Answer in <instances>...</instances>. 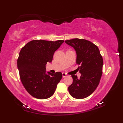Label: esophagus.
Here are the masks:
<instances>
[{"instance_id": "34e87169", "label": "esophagus", "mask_w": 123, "mask_h": 123, "mask_svg": "<svg viewBox=\"0 0 123 123\" xmlns=\"http://www.w3.org/2000/svg\"><path fill=\"white\" fill-rule=\"evenodd\" d=\"M62 75H63V77H67L68 75H67L66 73H62Z\"/></svg>"}]
</instances>
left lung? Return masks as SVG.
<instances>
[{
  "label": "left lung",
  "mask_w": 123,
  "mask_h": 123,
  "mask_svg": "<svg viewBox=\"0 0 123 123\" xmlns=\"http://www.w3.org/2000/svg\"><path fill=\"white\" fill-rule=\"evenodd\" d=\"M65 43L73 47L76 51V63L81 74L80 79L72 75L73 83L68 87L72 97L82 99L87 97L95 91L100 83L102 74L103 59L98 47L85 39L74 38Z\"/></svg>",
  "instance_id": "left-lung-1"
}]
</instances>
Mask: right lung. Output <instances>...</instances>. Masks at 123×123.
<instances>
[{"instance_id":"1","label":"right lung","mask_w":123,"mask_h":123,"mask_svg":"<svg viewBox=\"0 0 123 123\" xmlns=\"http://www.w3.org/2000/svg\"><path fill=\"white\" fill-rule=\"evenodd\" d=\"M63 43L64 40H32L20 51L17 60L20 78L27 91L35 98L52 96L62 80L61 72H46V64L52 62L55 51Z\"/></svg>"}]
</instances>
